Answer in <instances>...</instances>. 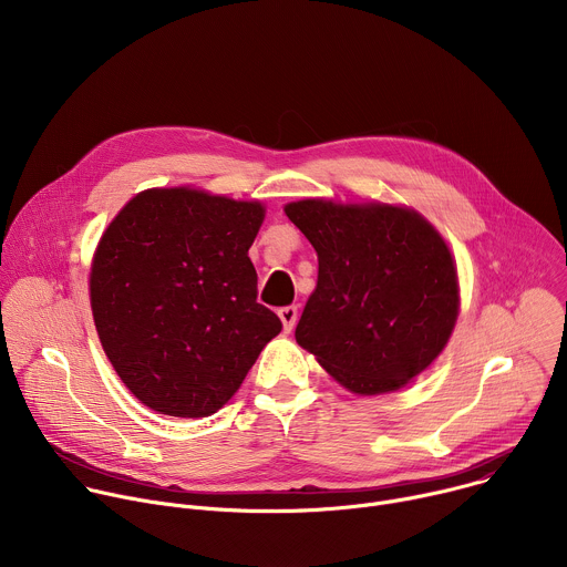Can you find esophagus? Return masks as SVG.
<instances>
[{
    "mask_svg": "<svg viewBox=\"0 0 567 567\" xmlns=\"http://www.w3.org/2000/svg\"><path fill=\"white\" fill-rule=\"evenodd\" d=\"M278 316H280V320H282L285 332H291L293 326H296V320H298V307H293V305L282 307V309L278 311Z\"/></svg>",
    "mask_w": 567,
    "mask_h": 567,
    "instance_id": "obj_1",
    "label": "esophagus"
}]
</instances>
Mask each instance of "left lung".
Here are the masks:
<instances>
[{"label":"left lung","instance_id":"left-lung-1","mask_svg":"<svg viewBox=\"0 0 567 567\" xmlns=\"http://www.w3.org/2000/svg\"><path fill=\"white\" fill-rule=\"evenodd\" d=\"M318 254V282L296 341L359 394L399 390L444 350L457 318V274L440 233L396 206H285Z\"/></svg>","mask_w":567,"mask_h":567}]
</instances>
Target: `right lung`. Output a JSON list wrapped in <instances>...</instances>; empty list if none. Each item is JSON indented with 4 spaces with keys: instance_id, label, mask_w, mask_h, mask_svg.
I'll list each match as a JSON object with an SVG mask.
<instances>
[{
    "instance_id": "right-lung-1",
    "label": "right lung",
    "mask_w": 567,
    "mask_h": 567,
    "mask_svg": "<svg viewBox=\"0 0 567 567\" xmlns=\"http://www.w3.org/2000/svg\"><path fill=\"white\" fill-rule=\"evenodd\" d=\"M262 219L258 202L154 188L103 233L90 278L94 322L116 374L147 409L217 413L280 334L249 260Z\"/></svg>"
}]
</instances>
